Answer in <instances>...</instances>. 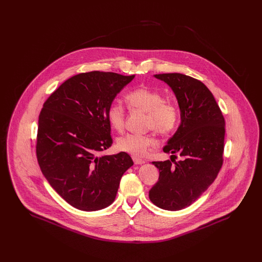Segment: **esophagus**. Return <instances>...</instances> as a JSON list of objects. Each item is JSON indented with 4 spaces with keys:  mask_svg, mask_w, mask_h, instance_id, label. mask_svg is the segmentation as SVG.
I'll return each mask as SVG.
<instances>
[{
    "mask_svg": "<svg viewBox=\"0 0 262 262\" xmlns=\"http://www.w3.org/2000/svg\"><path fill=\"white\" fill-rule=\"evenodd\" d=\"M133 160H134L135 164H137V165H140V164L145 163V160H143V159H141V158H138V157H136V156L133 157Z\"/></svg>",
    "mask_w": 262,
    "mask_h": 262,
    "instance_id": "obj_1",
    "label": "esophagus"
}]
</instances>
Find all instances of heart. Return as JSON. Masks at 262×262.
<instances>
[{
  "label": "heart",
  "mask_w": 262,
  "mask_h": 262,
  "mask_svg": "<svg viewBox=\"0 0 262 262\" xmlns=\"http://www.w3.org/2000/svg\"><path fill=\"white\" fill-rule=\"evenodd\" d=\"M125 101L130 109L147 113L146 127L153 128L162 136L172 134L179 125L180 110L173 100L164 98L161 92L147 86L133 89L125 95ZM107 119L115 130L122 132L125 127L124 106L114 103L107 111ZM118 148L133 154L143 156L151 146L156 145V139L150 134H127L120 137Z\"/></svg>",
  "instance_id": "1"
}]
</instances>
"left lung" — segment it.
I'll return each instance as SVG.
<instances>
[{
    "mask_svg": "<svg viewBox=\"0 0 262 262\" xmlns=\"http://www.w3.org/2000/svg\"><path fill=\"white\" fill-rule=\"evenodd\" d=\"M154 76L171 86L181 109V125L163 151L182 159L152 162L160 174L149 199L162 209L177 211L198 200L222 168L225 119L211 91L199 79L178 73Z\"/></svg>",
    "mask_w": 262,
    "mask_h": 262,
    "instance_id": "1",
    "label": "left lung"
}]
</instances>
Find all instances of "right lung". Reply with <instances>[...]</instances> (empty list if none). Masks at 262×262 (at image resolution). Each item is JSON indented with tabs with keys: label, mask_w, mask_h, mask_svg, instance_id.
I'll use <instances>...</instances> for the list:
<instances>
[{
	"label": "right lung",
	"mask_w": 262,
	"mask_h": 262,
	"mask_svg": "<svg viewBox=\"0 0 262 262\" xmlns=\"http://www.w3.org/2000/svg\"><path fill=\"white\" fill-rule=\"evenodd\" d=\"M135 75L89 72L75 75L43 104L36 156L51 187L69 204L96 211L112 203L122 176L134 165L125 152L98 157L113 143L107 111Z\"/></svg>",
	"instance_id": "1"
}]
</instances>
